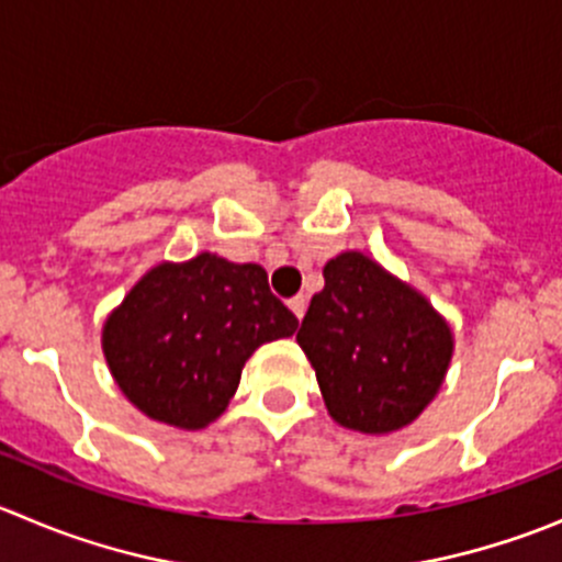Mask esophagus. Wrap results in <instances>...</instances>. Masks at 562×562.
I'll list each match as a JSON object with an SVG mask.
<instances>
[{
    "mask_svg": "<svg viewBox=\"0 0 562 562\" xmlns=\"http://www.w3.org/2000/svg\"><path fill=\"white\" fill-rule=\"evenodd\" d=\"M288 307H291V310H293V315H296L299 321H302V317H304V310H307V299H304V296H293L291 302H288Z\"/></svg>",
    "mask_w": 562,
    "mask_h": 562,
    "instance_id": "obj_1",
    "label": "esophagus"
}]
</instances>
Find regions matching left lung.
Returning <instances> with one entry per match:
<instances>
[{
	"label": "left lung",
	"mask_w": 562,
	"mask_h": 562,
	"mask_svg": "<svg viewBox=\"0 0 562 562\" xmlns=\"http://www.w3.org/2000/svg\"><path fill=\"white\" fill-rule=\"evenodd\" d=\"M323 280L296 342L315 367L328 413L367 435L407 427L449 370V323L361 252L328 260Z\"/></svg>",
	"instance_id": "left-lung-1"
}]
</instances>
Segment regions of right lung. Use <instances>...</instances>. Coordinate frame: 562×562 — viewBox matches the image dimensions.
I'll use <instances>...</instances> for the list:
<instances>
[{
    "instance_id": "right-lung-1",
    "label": "right lung",
    "mask_w": 562,
    "mask_h": 562,
    "mask_svg": "<svg viewBox=\"0 0 562 562\" xmlns=\"http://www.w3.org/2000/svg\"><path fill=\"white\" fill-rule=\"evenodd\" d=\"M296 328L263 266L201 252L151 269L105 321L103 350L140 413L201 429L228 407L252 350Z\"/></svg>"
}]
</instances>
